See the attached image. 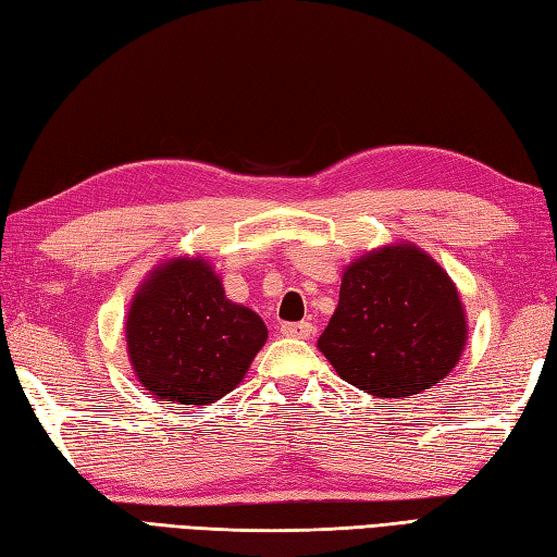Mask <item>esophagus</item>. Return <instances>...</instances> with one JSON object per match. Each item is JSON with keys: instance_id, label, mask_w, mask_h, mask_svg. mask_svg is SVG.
<instances>
[{"instance_id": "34e87169", "label": "esophagus", "mask_w": 557, "mask_h": 557, "mask_svg": "<svg viewBox=\"0 0 557 557\" xmlns=\"http://www.w3.org/2000/svg\"><path fill=\"white\" fill-rule=\"evenodd\" d=\"M280 333L285 335V337L306 339V337H311L313 325L306 323V321H301V323H282V325H280Z\"/></svg>"}]
</instances>
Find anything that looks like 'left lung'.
I'll list each match as a JSON object with an SVG mask.
<instances>
[{"mask_svg":"<svg viewBox=\"0 0 557 557\" xmlns=\"http://www.w3.org/2000/svg\"><path fill=\"white\" fill-rule=\"evenodd\" d=\"M465 342L467 321L453 280L405 244L347 268L337 311L318 347L354 387L407 397L443 381Z\"/></svg>","mask_w":557,"mask_h":557,"instance_id":"8db88e82","label":"left lung"}]
</instances>
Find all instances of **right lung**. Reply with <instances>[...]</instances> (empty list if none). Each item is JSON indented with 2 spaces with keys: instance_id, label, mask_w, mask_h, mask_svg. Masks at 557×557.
<instances>
[{
  "instance_id": "right-lung-1",
  "label": "right lung",
  "mask_w": 557,
  "mask_h": 557,
  "mask_svg": "<svg viewBox=\"0 0 557 557\" xmlns=\"http://www.w3.org/2000/svg\"><path fill=\"white\" fill-rule=\"evenodd\" d=\"M268 330L224 297L203 260H172L136 294L126 321L138 381L162 401L203 407L242 383Z\"/></svg>"
}]
</instances>
